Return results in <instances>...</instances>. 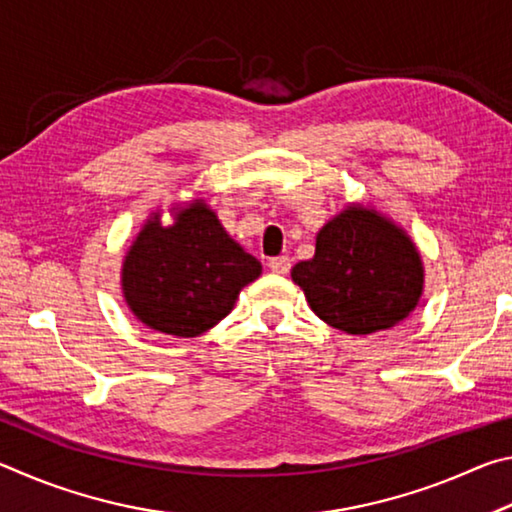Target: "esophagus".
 I'll use <instances>...</instances> for the list:
<instances>
[{
	"mask_svg": "<svg viewBox=\"0 0 512 512\" xmlns=\"http://www.w3.org/2000/svg\"><path fill=\"white\" fill-rule=\"evenodd\" d=\"M268 268H271V271L277 273V275H287L289 268H291V259L287 255L271 257V259H268Z\"/></svg>",
	"mask_w": 512,
	"mask_h": 512,
	"instance_id": "34e87169",
	"label": "esophagus"
}]
</instances>
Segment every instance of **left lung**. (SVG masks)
Here are the masks:
<instances>
[{
	"mask_svg": "<svg viewBox=\"0 0 512 512\" xmlns=\"http://www.w3.org/2000/svg\"><path fill=\"white\" fill-rule=\"evenodd\" d=\"M314 314L345 334H375L411 314L424 287L418 248L379 212L352 203L316 235V253L291 268Z\"/></svg>",
	"mask_w": 512,
	"mask_h": 512,
	"instance_id": "left-lung-1",
	"label": "left lung"
}]
</instances>
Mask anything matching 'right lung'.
Wrapping results in <instances>:
<instances>
[{
  "label": "right lung",
  "instance_id": "right-lung-1",
  "mask_svg": "<svg viewBox=\"0 0 512 512\" xmlns=\"http://www.w3.org/2000/svg\"><path fill=\"white\" fill-rule=\"evenodd\" d=\"M262 264L232 239L216 214L196 198L144 223L121 266V291L137 320L155 332L192 339L230 314L239 291Z\"/></svg>",
  "mask_w": 512,
  "mask_h": 512
}]
</instances>
